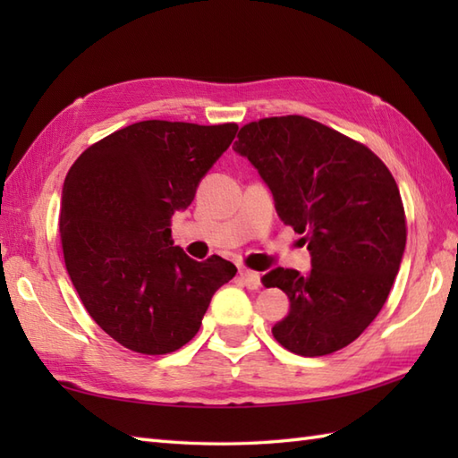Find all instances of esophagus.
Returning a JSON list of instances; mask_svg holds the SVG:
<instances>
[{"mask_svg": "<svg viewBox=\"0 0 458 458\" xmlns=\"http://www.w3.org/2000/svg\"><path fill=\"white\" fill-rule=\"evenodd\" d=\"M240 279L242 284H244L248 289H258L261 287V277L258 271H251V269H246V267H240Z\"/></svg>", "mask_w": 458, "mask_h": 458, "instance_id": "1", "label": "esophagus"}]
</instances>
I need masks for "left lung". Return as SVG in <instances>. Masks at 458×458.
I'll return each instance as SVG.
<instances>
[{
	"mask_svg": "<svg viewBox=\"0 0 458 458\" xmlns=\"http://www.w3.org/2000/svg\"><path fill=\"white\" fill-rule=\"evenodd\" d=\"M234 151L274 192L284 224L310 251V271L277 267L266 287L289 297V315L271 328L299 356L348 346L382 310L405 250L407 226L390 169L364 143L305 115L250 122Z\"/></svg>",
	"mask_w": 458,
	"mask_h": 458,
	"instance_id": "8db88e82",
	"label": "left lung"
}]
</instances>
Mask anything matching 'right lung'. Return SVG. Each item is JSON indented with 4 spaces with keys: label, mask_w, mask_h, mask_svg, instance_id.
Instances as JSON below:
<instances>
[{
    "label": "right lung",
    "mask_w": 458,
    "mask_h": 458,
    "mask_svg": "<svg viewBox=\"0 0 458 458\" xmlns=\"http://www.w3.org/2000/svg\"><path fill=\"white\" fill-rule=\"evenodd\" d=\"M236 131V123L138 122L92 143L66 174L58 216L66 271L96 325L133 352L187 344L212 295L236 276L220 256L191 259L169 228Z\"/></svg>",
    "instance_id": "right-lung-1"
}]
</instances>
